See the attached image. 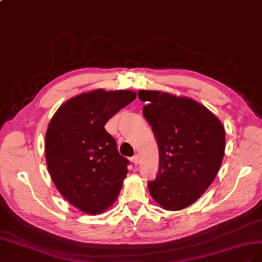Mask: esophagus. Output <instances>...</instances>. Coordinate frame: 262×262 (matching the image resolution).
<instances>
[{"label": "esophagus", "mask_w": 262, "mask_h": 262, "mask_svg": "<svg viewBox=\"0 0 262 262\" xmlns=\"http://www.w3.org/2000/svg\"><path fill=\"white\" fill-rule=\"evenodd\" d=\"M132 162H133L134 164H135V166H137V164L139 163V156H138V155L134 156L133 158H132Z\"/></svg>", "instance_id": "obj_1"}]
</instances>
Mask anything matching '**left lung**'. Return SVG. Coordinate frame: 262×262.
<instances>
[{
    "instance_id": "1",
    "label": "left lung",
    "mask_w": 262,
    "mask_h": 262,
    "mask_svg": "<svg viewBox=\"0 0 262 262\" xmlns=\"http://www.w3.org/2000/svg\"><path fill=\"white\" fill-rule=\"evenodd\" d=\"M143 114L159 148L158 176L148 183L167 211L193 204L217 176L225 154V128L201 103L185 96L140 90Z\"/></svg>"
}]
</instances>
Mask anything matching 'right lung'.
Wrapping results in <instances>:
<instances>
[{"mask_svg": "<svg viewBox=\"0 0 262 262\" xmlns=\"http://www.w3.org/2000/svg\"><path fill=\"white\" fill-rule=\"evenodd\" d=\"M135 99L129 90H93L64 102L49 122L45 140L49 174L81 212H104L122 190L129 161L119 155L104 126Z\"/></svg>", "mask_w": 262, "mask_h": 262, "instance_id": "1", "label": "right lung"}]
</instances>
